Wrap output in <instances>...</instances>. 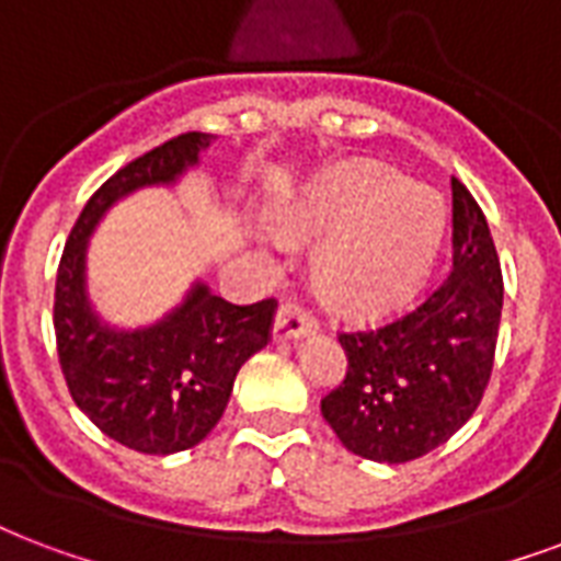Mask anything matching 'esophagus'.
<instances>
[{
  "mask_svg": "<svg viewBox=\"0 0 561 561\" xmlns=\"http://www.w3.org/2000/svg\"><path fill=\"white\" fill-rule=\"evenodd\" d=\"M314 333V318L297 302H285L276 321H273V339L276 342H288V339H302V335Z\"/></svg>",
  "mask_w": 561,
  "mask_h": 561,
  "instance_id": "esophagus-1",
  "label": "esophagus"
}]
</instances>
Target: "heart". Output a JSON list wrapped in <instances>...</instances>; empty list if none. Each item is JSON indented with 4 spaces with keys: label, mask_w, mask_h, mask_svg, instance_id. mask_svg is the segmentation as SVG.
Here are the masks:
<instances>
[{
    "label": "heart",
    "mask_w": 561,
    "mask_h": 561,
    "mask_svg": "<svg viewBox=\"0 0 561 561\" xmlns=\"http://www.w3.org/2000/svg\"><path fill=\"white\" fill-rule=\"evenodd\" d=\"M297 240H328L314 282L335 312L371 321L408 302L437 261L446 210L428 186L354 160L323 172L285 214Z\"/></svg>",
    "instance_id": "obj_1"
}]
</instances>
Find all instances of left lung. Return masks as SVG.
<instances>
[{
  "mask_svg": "<svg viewBox=\"0 0 561 561\" xmlns=\"http://www.w3.org/2000/svg\"><path fill=\"white\" fill-rule=\"evenodd\" d=\"M502 314V270L470 190L451 178V273L416 309L342 333L347 375L321 401L347 451L404 463L443 446L488 389Z\"/></svg>",
  "mask_w": 561,
  "mask_h": 561,
  "instance_id": "obj_1",
  "label": "left lung"
}]
</instances>
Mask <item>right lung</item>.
<instances>
[{"instance_id": "right-lung-1", "label": "right lung", "mask_w": 561, "mask_h": 561, "mask_svg": "<svg viewBox=\"0 0 561 561\" xmlns=\"http://www.w3.org/2000/svg\"><path fill=\"white\" fill-rule=\"evenodd\" d=\"M210 133H181L118 169L82 207L56 276V344L70 398L98 428L142 455L198 446L226 413L240 365L270 342L276 300L234 306L205 282L151 327L118 330L91 309L85 252L91 231L118 198L142 186L175 184Z\"/></svg>"}]
</instances>
